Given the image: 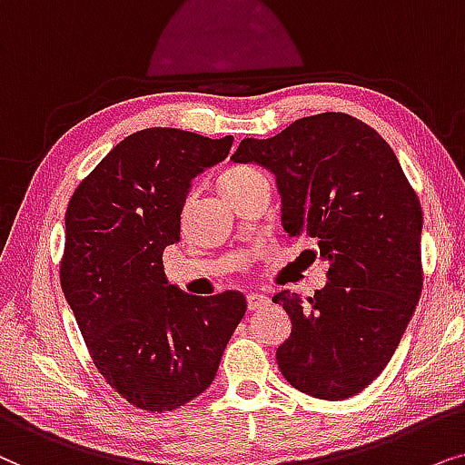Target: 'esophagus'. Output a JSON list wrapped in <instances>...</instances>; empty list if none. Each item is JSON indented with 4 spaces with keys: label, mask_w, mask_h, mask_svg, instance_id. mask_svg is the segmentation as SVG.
<instances>
[{
    "label": "esophagus",
    "mask_w": 465,
    "mask_h": 465,
    "mask_svg": "<svg viewBox=\"0 0 465 465\" xmlns=\"http://www.w3.org/2000/svg\"><path fill=\"white\" fill-rule=\"evenodd\" d=\"M246 306H249V311H257V308L268 306V297L262 293H249L246 295Z\"/></svg>",
    "instance_id": "1"
}]
</instances>
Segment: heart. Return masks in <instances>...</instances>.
I'll list each match as a JSON object with an SVG mask.
<instances>
[{
	"mask_svg": "<svg viewBox=\"0 0 465 465\" xmlns=\"http://www.w3.org/2000/svg\"><path fill=\"white\" fill-rule=\"evenodd\" d=\"M259 178H263V176L259 174L257 170L244 168V165H236V168H229L223 172V174L219 176V181H216V184H219L221 195L225 197L227 202H232V200H236L240 193H244V191L249 189L252 183L259 181Z\"/></svg>",
	"mask_w": 465,
	"mask_h": 465,
	"instance_id": "b5f03b06",
	"label": "heart"
}]
</instances>
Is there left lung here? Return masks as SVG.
<instances>
[{
  "label": "left lung",
  "instance_id": "left-lung-1",
  "mask_svg": "<svg viewBox=\"0 0 465 465\" xmlns=\"http://www.w3.org/2000/svg\"><path fill=\"white\" fill-rule=\"evenodd\" d=\"M236 163L276 176L282 227L319 244L327 284L302 300L272 297L291 319L276 361L289 385L319 400L363 391L393 357L423 289L419 197L391 146L344 113L240 142Z\"/></svg>",
  "mask_w": 465,
  "mask_h": 465
}]
</instances>
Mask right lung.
<instances>
[{"mask_svg":"<svg viewBox=\"0 0 465 465\" xmlns=\"http://www.w3.org/2000/svg\"><path fill=\"white\" fill-rule=\"evenodd\" d=\"M232 144V135L142 129L67 203L61 289L97 372L140 411H174L206 391L246 312L240 291L187 295L163 272L191 181Z\"/></svg>","mask_w":465,"mask_h":465,"instance_id":"add662e5","label":"right lung"}]
</instances>
